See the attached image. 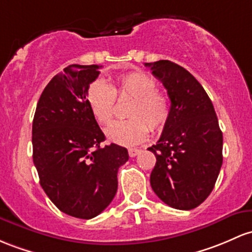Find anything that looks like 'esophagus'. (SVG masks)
Segmentation results:
<instances>
[{
    "label": "esophagus",
    "instance_id": "1",
    "mask_svg": "<svg viewBox=\"0 0 252 252\" xmlns=\"http://www.w3.org/2000/svg\"><path fill=\"white\" fill-rule=\"evenodd\" d=\"M141 152V149H137V148H130L128 151V153H129V156H130L131 158H134V157H136L137 154H139Z\"/></svg>",
    "mask_w": 252,
    "mask_h": 252
}]
</instances>
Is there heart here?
<instances>
[{
    "mask_svg": "<svg viewBox=\"0 0 252 252\" xmlns=\"http://www.w3.org/2000/svg\"><path fill=\"white\" fill-rule=\"evenodd\" d=\"M118 98H132L126 117L129 120L113 122L105 130L107 140L120 146L139 145L152 130H161L170 120L171 101L165 93L157 90V81L143 71H129L107 85L95 80L88 86L86 101L94 120L106 126L113 115V105Z\"/></svg>",
    "mask_w": 252,
    "mask_h": 252,
    "instance_id": "1",
    "label": "heart"
}]
</instances>
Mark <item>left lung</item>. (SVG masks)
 Here are the masks:
<instances>
[{"instance_id":"8db88e82","label":"left lung","mask_w":252,"mask_h":252,"mask_svg":"<svg viewBox=\"0 0 252 252\" xmlns=\"http://www.w3.org/2000/svg\"><path fill=\"white\" fill-rule=\"evenodd\" d=\"M171 100L170 120L157 145L151 185L167 206L196 208L212 192L222 165V132L208 94L187 69L161 60L146 63Z\"/></svg>"}]
</instances>
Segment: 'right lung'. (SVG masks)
Masks as SVG:
<instances>
[{
	"instance_id": "1",
	"label": "right lung",
	"mask_w": 252,
	"mask_h": 252,
	"mask_svg": "<svg viewBox=\"0 0 252 252\" xmlns=\"http://www.w3.org/2000/svg\"><path fill=\"white\" fill-rule=\"evenodd\" d=\"M100 65L70 64L44 88L32 126L33 162L41 188L61 212L92 219L117 192V172L129 159L111 143L93 117L86 92Z\"/></svg>"
}]
</instances>
